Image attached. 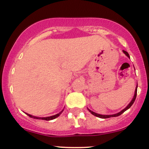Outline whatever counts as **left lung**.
<instances>
[{"mask_svg":"<svg viewBox=\"0 0 149 149\" xmlns=\"http://www.w3.org/2000/svg\"><path fill=\"white\" fill-rule=\"evenodd\" d=\"M123 52H124V54H125V55L127 56V57L130 58V55H129V54H128L127 52H126V51H125V50H123ZM136 92H137V85H136V89H135L134 97H133V99H132V101L130 102V103L128 104V105H127V107H126L123 110H122L120 112L118 113L113 114V115H100V114L96 113L90 110V109H88L89 111L91 113L92 115L97 116V117H98V118H111V117H117V116H120V115H121V114H122V113H124L125 111H127L128 109H130V108L131 107V106L132 105L133 103H134V102L135 99H136Z\"/></svg>","mask_w":149,"mask_h":149,"instance_id":"obj_1","label":"left lung"}]
</instances>
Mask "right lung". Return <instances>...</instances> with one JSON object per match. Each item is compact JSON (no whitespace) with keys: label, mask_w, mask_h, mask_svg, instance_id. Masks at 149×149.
Segmentation results:
<instances>
[{"label":"right lung","mask_w":149,"mask_h":149,"mask_svg":"<svg viewBox=\"0 0 149 149\" xmlns=\"http://www.w3.org/2000/svg\"><path fill=\"white\" fill-rule=\"evenodd\" d=\"M63 111H64V109H63V110L61 111L60 113H59L56 114V115L49 116V117H45V118H38V117H36V116L30 115V114H28V113H26V114H27V116H29V117L33 118H35V119H41V120H53V119L56 118H57L58 116L60 115L61 113L63 112Z\"/></svg>","instance_id":"1"}]
</instances>
